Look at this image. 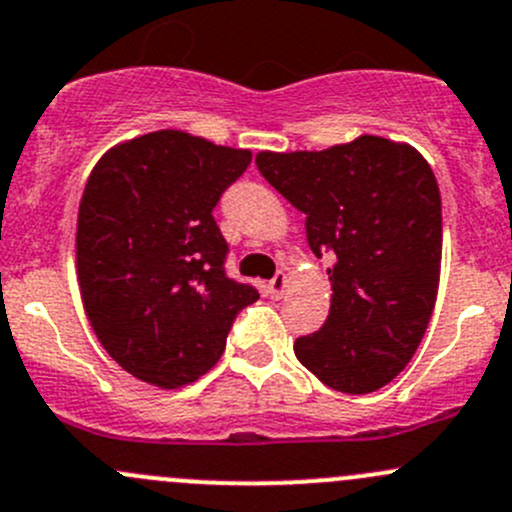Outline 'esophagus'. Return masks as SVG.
<instances>
[{"label": "esophagus", "instance_id": "1", "mask_svg": "<svg viewBox=\"0 0 512 512\" xmlns=\"http://www.w3.org/2000/svg\"><path fill=\"white\" fill-rule=\"evenodd\" d=\"M287 287H289L287 275H285V272H277V275L272 277L270 282H267V294H270L272 299H280L282 294L287 292Z\"/></svg>", "mask_w": 512, "mask_h": 512}]
</instances>
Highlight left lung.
<instances>
[{"mask_svg": "<svg viewBox=\"0 0 512 512\" xmlns=\"http://www.w3.org/2000/svg\"><path fill=\"white\" fill-rule=\"evenodd\" d=\"M267 183L307 215V242L334 265L322 329L294 342L322 384L369 394L416 354L441 275V193L426 158L406 143L359 136L327 151H262Z\"/></svg>", "mask_w": 512, "mask_h": 512, "instance_id": "8db88e82", "label": "left lung"}]
</instances>
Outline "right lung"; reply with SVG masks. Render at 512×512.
I'll list each match as a JSON object with an SVG mask.
<instances>
[{
  "label": "right lung",
  "mask_w": 512,
  "mask_h": 512,
  "mask_svg": "<svg viewBox=\"0 0 512 512\" xmlns=\"http://www.w3.org/2000/svg\"><path fill=\"white\" fill-rule=\"evenodd\" d=\"M252 153L153 131L103 153L86 180L76 272L98 342L136 379L180 389L225 352L252 285L225 275L213 208Z\"/></svg>",
  "instance_id": "add662e5"
}]
</instances>
